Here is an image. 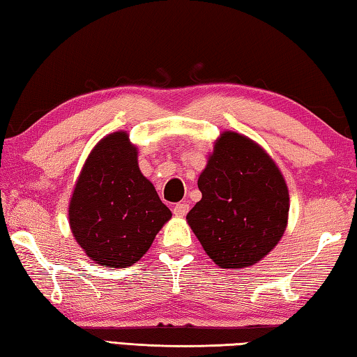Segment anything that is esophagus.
I'll list each match as a JSON object with an SVG mask.
<instances>
[{
	"label": "esophagus",
	"mask_w": 357,
	"mask_h": 357,
	"mask_svg": "<svg viewBox=\"0 0 357 357\" xmlns=\"http://www.w3.org/2000/svg\"><path fill=\"white\" fill-rule=\"evenodd\" d=\"M173 213L176 215H185L187 213H189V204H187L185 202L183 203H176L173 206Z\"/></svg>",
	"instance_id": "obj_1"
}]
</instances>
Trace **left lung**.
<instances>
[{
  "mask_svg": "<svg viewBox=\"0 0 357 357\" xmlns=\"http://www.w3.org/2000/svg\"><path fill=\"white\" fill-rule=\"evenodd\" d=\"M202 200L187 222L220 268H244L274 249L287 228L289 197L279 168L250 138L225 132L198 178Z\"/></svg>",
  "mask_w": 357,
  "mask_h": 357,
  "instance_id": "8db88e82",
  "label": "left lung"
}]
</instances>
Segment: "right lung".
I'll return each instance as SVG.
<instances>
[{
	"instance_id": "1",
	"label": "right lung",
	"mask_w": 357,
	"mask_h": 357,
	"mask_svg": "<svg viewBox=\"0 0 357 357\" xmlns=\"http://www.w3.org/2000/svg\"><path fill=\"white\" fill-rule=\"evenodd\" d=\"M170 217L138 168L137 148L126 132L96 144L69 206L72 233L93 261L105 268L134 264Z\"/></svg>"
}]
</instances>
